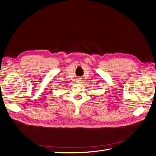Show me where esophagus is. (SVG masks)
Segmentation results:
<instances>
[{
	"label": "esophagus",
	"instance_id": "1",
	"mask_svg": "<svg viewBox=\"0 0 156 156\" xmlns=\"http://www.w3.org/2000/svg\"><path fill=\"white\" fill-rule=\"evenodd\" d=\"M78 81H81V80H80V79H78Z\"/></svg>",
	"mask_w": 156,
	"mask_h": 156
}]
</instances>
